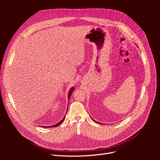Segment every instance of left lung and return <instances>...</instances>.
I'll return each instance as SVG.
<instances>
[{"label": "left lung", "instance_id": "left-lung-1", "mask_svg": "<svg viewBox=\"0 0 160 160\" xmlns=\"http://www.w3.org/2000/svg\"><path fill=\"white\" fill-rule=\"evenodd\" d=\"M94 122H96V123H99V122H96V121H95V120H94Z\"/></svg>", "mask_w": 160, "mask_h": 160}]
</instances>
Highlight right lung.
<instances>
[{"mask_svg":"<svg viewBox=\"0 0 160 160\" xmlns=\"http://www.w3.org/2000/svg\"><path fill=\"white\" fill-rule=\"evenodd\" d=\"M74 87H72V88H71V89L70 90V91H69V93H68V99H70V96H71V95H72V92H73V90H74ZM67 111H68V109H67ZM67 112V111H66ZM64 118H65V117H64V118H62V120H61L58 123H57V124H56V125H51V126H49V127H46V128H52V127H57V126H58L59 125H60L61 123H62V122L64 121Z\"/></svg>","mask_w":160,"mask_h":160,"instance_id":"right-lung-1","label":"right lung"}]
</instances>
